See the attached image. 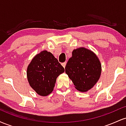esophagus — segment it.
<instances>
[{
  "mask_svg": "<svg viewBox=\"0 0 126 126\" xmlns=\"http://www.w3.org/2000/svg\"><path fill=\"white\" fill-rule=\"evenodd\" d=\"M66 63H66V62H64V63H62V66H63V67H66Z\"/></svg>",
  "mask_w": 126,
  "mask_h": 126,
  "instance_id": "obj_1",
  "label": "esophagus"
}]
</instances>
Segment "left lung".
<instances>
[{
  "label": "left lung",
  "instance_id": "1",
  "mask_svg": "<svg viewBox=\"0 0 126 126\" xmlns=\"http://www.w3.org/2000/svg\"><path fill=\"white\" fill-rule=\"evenodd\" d=\"M65 70L76 89L86 92L93 87L99 79L101 65L93 52L81 47L72 51V56L68 60Z\"/></svg>",
  "mask_w": 126,
  "mask_h": 126
}]
</instances>
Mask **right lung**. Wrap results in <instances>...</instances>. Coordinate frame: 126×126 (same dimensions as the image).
<instances>
[{
    "label": "right lung",
    "instance_id": "obj_1",
    "mask_svg": "<svg viewBox=\"0 0 126 126\" xmlns=\"http://www.w3.org/2000/svg\"><path fill=\"white\" fill-rule=\"evenodd\" d=\"M64 69L50 52L46 50L36 55L27 68L30 86L38 95L47 96L51 93L56 79Z\"/></svg>",
    "mask_w": 126,
    "mask_h": 126
}]
</instances>
